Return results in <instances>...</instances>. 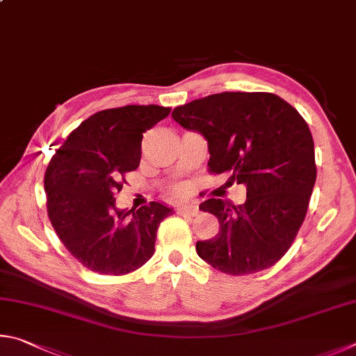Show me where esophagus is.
<instances>
[{
	"label": "esophagus",
	"mask_w": 356,
	"mask_h": 356,
	"mask_svg": "<svg viewBox=\"0 0 356 356\" xmlns=\"http://www.w3.org/2000/svg\"><path fill=\"white\" fill-rule=\"evenodd\" d=\"M177 213L181 216H197L198 208L195 207V204H183V207H179L177 209Z\"/></svg>",
	"instance_id": "34e87169"
}]
</instances>
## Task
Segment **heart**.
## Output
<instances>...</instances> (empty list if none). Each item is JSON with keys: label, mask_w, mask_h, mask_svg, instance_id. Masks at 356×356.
I'll return each instance as SVG.
<instances>
[{"label": "heart", "mask_w": 356, "mask_h": 356, "mask_svg": "<svg viewBox=\"0 0 356 356\" xmlns=\"http://www.w3.org/2000/svg\"><path fill=\"white\" fill-rule=\"evenodd\" d=\"M175 192H177V194H183V192H184V188H183V186H178V188L175 189Z\"/></svg>", "instance_id": "obj_1"}]
</instances>
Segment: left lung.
Instances as JSON below:
<instances>
[{"label":"left lung","instance_id":"left-lung-1","mask_svg":"<svg viewBox=\"0 0 356 356\" xmlns=\"http://www.w3.org/2000/svg\"><path fill=\"white\" fill-rule=\"evenodd\" d=\"M175 122L208 140L209 172L245 184L238 204L209 198L220 223L197 253L228 275L269 269L284 257L307 216L316 183L314 142L296 108L269 92H222L178 106Z\"/></svg>","mask_w":356,"mask_h":356}]
</instances>
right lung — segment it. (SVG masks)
<instances>
[{
  "label": "right lung",
  "instance_id": "1",
  "mask_svg": "<svg viewBox=\"0 0 356 356\" xmlns=\"http://www.w3.org/2000/svg\"><path fill=\"white\" fill-rule=\"evenodd\" d=\"M170 114L164 106L104 109L72 131L45 172L47 211L62 244L89 270L127 275L153 257L156 232L173 213L152 202L115 208L124 175L139 167L142 134Z\"/></svg>",
  "mask_w": 356,
  "mask_h": 356
}]
</instances>
